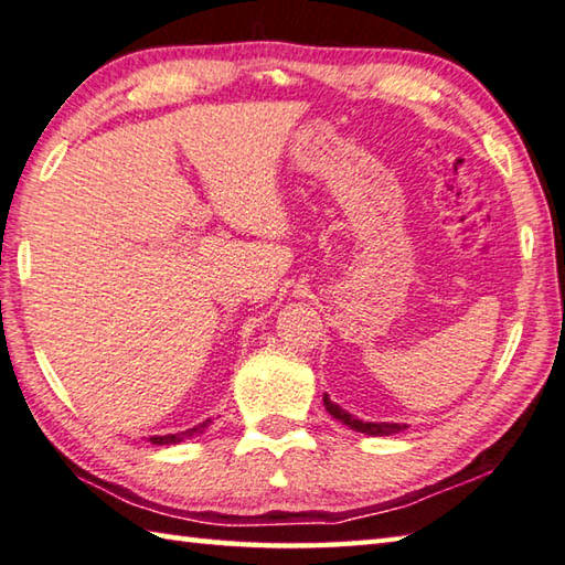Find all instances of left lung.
Wrapping results in <instances>:
<instances>
[{"mask_svg":"<svg viewBox=\"0 0 565 565\" xmlns=\"http://www.w3.org/2000/svg\"><path fill=\"white\" fill-rule=\"evenodd\" d=\"M323 405H326L328 413H331L335 419H341L343 425H348L351 429H355V433H363V435L387 437V435L403 433V429L407 427V425H397V423H363V419L348 415L345 409H341L335 403H331V399H328V395H323Z\"/></svg>","mask_w":565,"mask_h":565,"instance_id":"obj_1","label":"left lung"}]
</instances>
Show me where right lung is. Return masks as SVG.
I'll return each mask as SVG.
<instances>
[{
    "label": "right lung",
    "instance_id": "add662e5",
    "mask_svg": "<svg viewBox=\"0 0 565 565\" xmlns=\"http://www.w3.org/2000/svg\"><path fill=\"white\" fill-rule=\"evenodd\" d=\"M207 425H210V419H204L202 425H198V427H192V429H184V433H178V435H162V437H150V443L152 445H178V443H182V439H188V437H194V435H202L204 429H207Z\"/></svg>",
    "mask_w": 565,
    "mask_h": 565
}]
</instances>
